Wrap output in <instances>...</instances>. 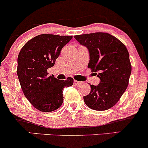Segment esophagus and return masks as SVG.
I'll use <instances>...</instances> for the list:
<instances>
[{
    "label": "esophagus",
    "mask_w": 148,
    "mask_h": 148,
    "mask_svg": "<svg viewBox=\"0 0 148 148\" xmlns=\"http://www.w3.org/2000/svg\"><path fill=\"white\" fill-rule=\"evenodd\" d=\"M74 84L76 85V86H79V85H81V82H80V81H76V80H74Z\"/></svg>",
    "instance_id": "esophagus-1"
}]
</instances>
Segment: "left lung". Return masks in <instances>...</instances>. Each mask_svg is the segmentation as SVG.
<instances>
[{
	"mask_svg": "<svg viewBox=\"0 0 148 148\" xmlns=\"http://www.w3.org/2000/svg\"><path fill=\"white\" fill-rule=\"evenodd\" d=\"M89 52L88 68L100 79L97 86L90 85L85 103L96 111L113 107L126 90L132 65L125 45L118 39L106 33H95L74 36Z\"/></svg>",
	"mask_w": 148,
	"mask_h": 148,
	"instance_id": "1",
	"label": "left lung"
}]
</instances>
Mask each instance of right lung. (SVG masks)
I'll return each instance as SVG.
<instances>
[{
	"instance_id": "1",
	"label": "right lung",
	"mask_w": 148,
	"mask_h": 148,
	"mask_svg": "<svg viewBox=\"0 0 148 148\" xmlns=\"http://www.w3.org/2000/svg\"><path fill=\"white\" fill-rule=\"evenodd\" d=\"M72 38L47 34L37 35L27 42L18 53L17 76L21 89L39 111L51 112L60 108L63 102V88L73 85L72 78L59 80L47 73Z\"/></svg>"
}]
</instances>
